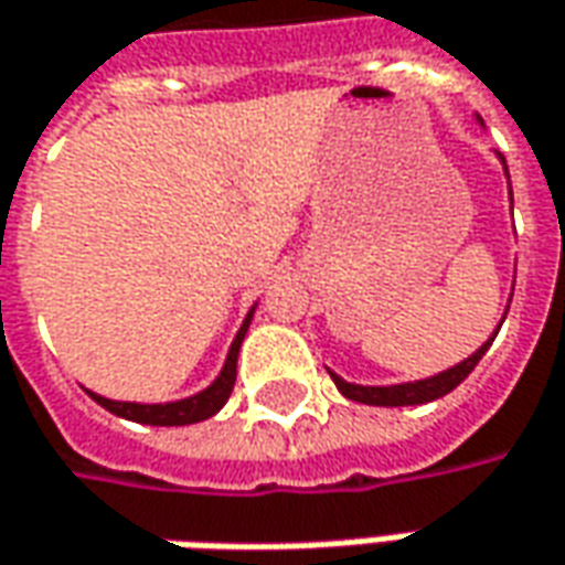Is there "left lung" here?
<instances>
[{
  "label": "left lung",
  "mask_w": 565,
  "mask_h": 565,
  "mask_svg": "<svg viewBox=\"0 0 565 565\" xmlns=\"http://www.w3.org/2000/svg\"><path fill=\"white\" fill-rule=\"evenodd\" d=\"M482 122V120H479ZM498 160H501V167H504V175H508V163H504V157L498 153ZM510 179V175H508ZM510 203H513V191H510ZM510 309V306H508ZM508 309H504V318H508ZM504 318H501V324H504ZM501 324L494 328V333L489 337V343H482V347L476 349L470 359H463L455 367H448V371H439V374H433L427 380H414V383H395V386H362V383H349L340 374H333L331 377L337 383V390L352 398V402H362V405H380V408H402V405H427V402H436V398H443L448 395L455 386H460V380H467V374L473 371L479 359L489 352L492 347V340L501 331Z\"/></svg>",
  "instance_id": "left-lung-1"
}]
</instances>
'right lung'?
I'll list each match as a JSON object with an SVG mask.
<instances>
[{"label":"right lung","mask_w":565,"mask_h":565,"mask_svg":"<svg viewBox=\"0 0 565 565\" xmlns=\"http://www.w3.org/2000/svg\"><path fill=\"white\" fill-rule=\"evenodd\" d=\"M253 312H256V306L247 312L241 331L234 337V343L232 349H228V355H225V364H222L218 377L213 380L206 390H201V393L179 398V402H163V405H160V402H157V405H145V402H117V398H105V395L92 393V390H86V393L110 414L126 417V420H136V424H148V427H188V424H201L206 417H213V414L228 402V395H232L234 377H237V352H241V343H244V337H247Z\"/></svg>","instance_id":"obj_1"}]
</instances>
